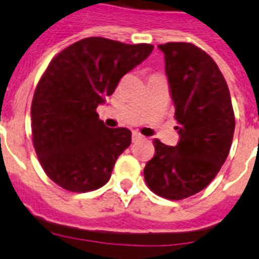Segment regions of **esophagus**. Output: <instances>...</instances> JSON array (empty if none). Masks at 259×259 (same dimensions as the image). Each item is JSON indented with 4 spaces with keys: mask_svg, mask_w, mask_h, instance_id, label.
<instances>
[{
    "mask_svg": "<svg viewBox=\"0 0 259 259\" xmlns=\"http://www.w3.org/2000/svg\"><path fill=\"white\" fill-rule=\"evenodd\" d=\"M143 139H144V136L143 135L139 134V132H134V134H132V141H134V143L143 140Z\"/></svg>",
    "mask_w": 259,
    "mask_h": 259,
    "instance_id": "obj_1",
    "label": "esophagus"
}]
</instances>
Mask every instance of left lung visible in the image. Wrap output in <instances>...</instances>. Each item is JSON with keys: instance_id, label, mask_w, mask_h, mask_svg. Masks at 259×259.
Wrapping results in <instances>:
<instances>
[{"instance_id": "8db88e82", "label": "left lung", "mask_w": 259, "mask_h": 259, "mask_svg": "<svg viewBox=\"0 0 259 259\" xmlns=\"http://www.w3.org/2000/svg\"><path fill=\"white\" fill-rule=\"evenodd\" d=\"M158 48L164 54L180 139L175 146L153 140L155 154L144 178L158 196L183 200L206 188L226 162L235 115L227 83L207 53L189 42Z\"/></svg>"}]
</instances>
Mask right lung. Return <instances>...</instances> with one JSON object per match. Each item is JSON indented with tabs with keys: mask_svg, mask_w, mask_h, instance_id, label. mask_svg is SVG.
Here are the masks:
<instances>
[{
	"mask_svg": "<svg viewBox=\"0 0 259 259\" xmlns=\"http://www.w3.org/2000/svg\"><path fill=\"white\" fill-rule=\"evenodd\" d=\"M153 48L88 37L52 59L32 100V139L41 166L59 187L83 193L109 182L132 134L107 128L96 109Z\"/></svg>",
	"mask_w": 259,
	"mask_h": 259,
	"instance_id": "add662e5",
	"label": "right lung"
}]
</instances>
